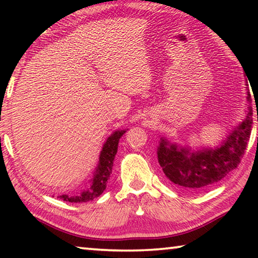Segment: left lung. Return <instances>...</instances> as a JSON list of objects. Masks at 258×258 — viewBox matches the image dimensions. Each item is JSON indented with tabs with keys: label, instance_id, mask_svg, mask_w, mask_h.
I'll return each mask as SVG.
<instances>
[{
	"label": "left lung",
	"instance_id": "obj_1",
	"mask_svg": "<svg viewBox=\"0 0 258 258\" xmlns=\"http://www.w3.org/2000/svg\"><path fill=\"white\" fill-rule=\"evenodd\" d=\"M247 101L251 102L249 92H247ZM251 116L252 108L249 106L246 118L216 149L191 152L161 139L157 155L166 177L189 191L206 189L221 181L240 164L250 138Z\"/></svg>",
	"mask_w": 258,
	"mask_h": 258
}]
</instances>
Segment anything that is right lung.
I'll use <instances>...</instances> for the list:
<instances>
[{"mask_svg":"<svg viewBox=\"0 0 258 258\" xmlns=\"http://www.w3.org/2000/svg\"><path fill=\"white\" fill-rule=\"evenodd\" d=\"M125 132L126 131H116L107 139L106 143L102 147L101 154H100L99 165L97 169H95L92 182H91L87 189L82 191L78 195H62L59 196L58 198L69 203H86L99 197L104 191V189H106L108 180L110 177V173L112 171L113 159H115L117 149H118L119 139Z\"/></svg>","mask_w":258,"mask_h":258,"instance_id":"add662e5","label":"right lung"}]
</instances>
